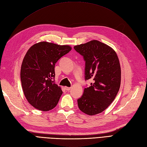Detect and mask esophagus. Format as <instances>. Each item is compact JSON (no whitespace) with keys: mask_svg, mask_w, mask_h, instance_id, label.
<instances>
[{"mask_svg":"<svg viewBox=\"0 0 147 147\" xmlns=\"http://www.w3.org/2000/svg\"><path fill=\"white\" fill-rule=\"evenodd\" d=\"M70 89H71V88H70V87H65V90L66 91H70Z\"/></svg>","mask_w":147,"mask_h":147,"instance_id":"obj_1","label":"esophagus"}]
</instances>
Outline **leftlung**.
<instances>
[{"label":"left lung","instance_id":"8db88e82","mask_svg":"<svg viewBox=\"0 0 147 147\" xmlns=\"http://www.w3.org/2000/svg\"><path fill=\"white\" fill-rule=\"evenodd\" d=\"M75 50L85 61L84 79L92 80L77 100L78 108L89 115L105 110L114 100L121 84V67L113 49L98 40L76 45Z\"/></svg>","mask_w":147,"mask_h":147}]
</instances>
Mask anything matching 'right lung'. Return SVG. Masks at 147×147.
<instances>
[{
    "label": "right lung",
    "instance_id": "add662e5",
    "mask_svg": "<svg viewBox=\"0 0 147 147\" xmlns=\"http://www.w3.org/2000/svg\"><path fill=\"white\" fill-rule=\"evenodd\" d=\"M72 50L69 45L41 42L31 47L24 57L21 81L26 98L39 110L54 109L63 94L55 83V64Z\"/></svg>",
    "mask_w": 147,
    "mask_h": 147
}]
</instances>
